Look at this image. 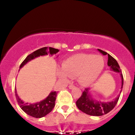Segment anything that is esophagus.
Instances as JSON below:
<instances>
[{
    "label": "esophagus",
    "instance_id": "1",
    "mask_svg": "<svg viewBox=\"0 0 135 135\" xmlns=\"http://www.w3.org/2000/svg\"><path fill=\"white\" fill-rule=\"evenodd\" d=\"M69 89H73V88H75V86H74L73 84H70V85H69Z\"/></svg>",
    "mask_w": 135,
    "mask_h": 135
}]
</instances>
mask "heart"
I'll list each match as a JSON object with an SVG mask.
<instances>
[{"label": "heart", "instance_id": "1", "mask_svg": "<svg viewBox=\"0 0 135 135\" xmlns=\"http://www.w3.org/2000/svg\"><path fill=\"white\" fill-rule=\"evenodd\" d=\"M104 66V60L101 56L79 53L66 59L58 74L63 80L67 79L69 77L73 78L79 75L80 83L89 85L97 80Z\"/></svg>", "mask_w": 135, "mask_h": 135}]
</instances>
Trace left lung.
Returning <instances> with one entry per match:
<instances>
[{"label": "left lung", "mask_w": 135, "mask_h": 135, "mask_svg": "<svg viewBox=\"0 0 135 135\" xmlns=\"http://www.w3.org/2000/svg\"><path fill=\"white\" fill-rule=\"evenodd\" d=\"M103 55H108V66H110L111 70L115 72H118L120 74L122 79L121 91L123 87V76L121 72V70L120 69L118 63L112 56H110L107 52L103 51L101 49H98ZM89 88H86L83 91L82 95L76 102L77 107L80 110L83 112L85 114L93 116H101L110 112L111 110L115 107L118 102L119 97L116 98L114 100L110 102H101L97 101L93 99L92 97L89 93ZM120 91V93H121Z\"/></svg>", "instance_id": "8db88e82"}]
</instances>
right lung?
Masks as SVG:
<instances>
[{"label":"right lung","mask_w":135,"mask_h":135,"mask_svg":"<svg viewBox=\"0 0 135 135\" xmlns=\"http://www.w3.org/2000/svg\"><path fill=\"white\" fill-rule=\"evenodd\" d=\"M58 51L59 50L58 49H55V48L51 47L49 48L44 47L37 49L32 53L30 54L28 56H27V58L25 59L24 61L20 65V68L21 69L25 65L27 64L28 61L37 58V57L40 56L47 55L49 52L51 55H55ZM15 95H16V100L18 102V105H20V108L26 114L33 117H35V118H41V117H44L45 115L51 112L52 110L55 107L57 92L56 91H52L49 93V96L44 100L40 102H37V103H33V104L32 103L29 104V103H25L24 102H23L18 97L16 88H15Z\"/></svg>","instance_id":"right-lung-1"}]
</instances>
